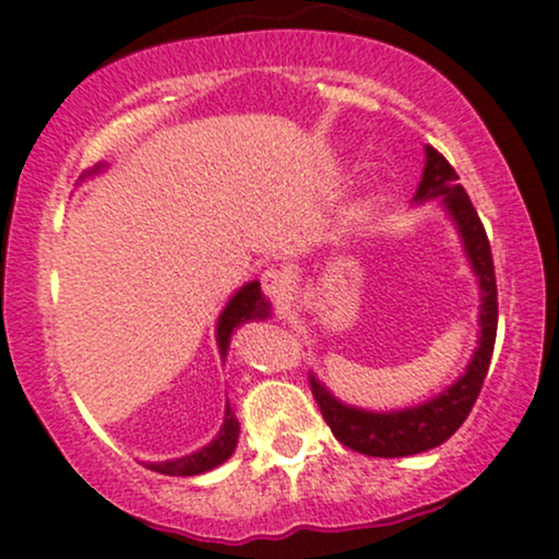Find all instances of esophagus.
<instances>
[{"label":"esophagus","instance_id":"34e87169","mask_svg":"<svg viewBox=\"0 0 559 559\" xmlns=\"http://www.w3.org/2000/svg\"><path fill=\"white\" fill-rule=\"evenodd\" d=\"M292 286H295V281H292V275L286 273V270H278V267H270L262 273V289L264 295H270L273 299H286L292 295Z\"/></svg>","mask_w":559,"mask_h":559}]
</instances>
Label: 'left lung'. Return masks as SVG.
Listing matches in <instances>:
<instances>
[{
    "label": "left lung",
    "mask_w": 559,
    "mask_h": 559,
    "mask_svg": "<svg viewBox=\"0 0 559 559\" xmlns=\"http://www.w3.org/2000/svg\"><path fill=\"white\" fill-rule=\"evenodd\" d=\"M442 198L444 209L461 233L463 249L468 264L479 284V348L474 350L466 372L452 383L448 391L433 396L431 402L418 407L396 409V413H369V409L348 407L334 399L319 380L310 374V388L319 402L321 415L345 448L364 452L372 457H404L415 452H426L448 442L452 433L463 426L477 402L481 383H485L487 367H490L492 345H496L498 329V289L496 267H492L490 240L481 227L477 209L468 201L466 190L457 185L455 168L439 155L433 146H426V168L415 192V203Z\"/></svg>",
    "instance_id": "obj_1"
}]
</instances>
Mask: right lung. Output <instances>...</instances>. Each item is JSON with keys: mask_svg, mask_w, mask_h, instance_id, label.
Returning <instances> with one entry per match:
<instances>
[{"mask_svg": "<svg viewBox=\"0 0 559 559\" xmlns=\"http://www.w3.org/2000/svg\"><path fill=\"white\" fill-rule=\"evenodd\" d=\"M267 313H270V302L262 297L260 281H251V284H246L243 289L235 292L230 302H227L225 310H222L219 324H216V343H219L222 356H227V348H230V337L235 329L251 319H264ZM238 431H240L238 418H235L230 404H227L225 423H222L214 442H209L205 448L192 452V455L176 457V461L146 463V468H152V472L157 474H168V477H195V474L211 472V468H216L219 463H225L227 457L233 455L235 444H238Z\"/></svg>", "mask_w": 559, "mask_h": 559, "instance_id": "1", "label": "right lung"}]
</instances>
